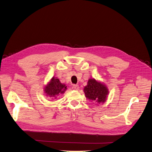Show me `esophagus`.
<instances>
[{
  "mask_svg": "<svg viewBox=\"0 0 152 152\" xmlns=\"http://www.w3.org/2000/svg\"><path fill=\"white\" fill-rule=\"evenodd\" d=\"M72 88L73 89H75V90H78V89H80V86H79V85H72Z\"/></svg>",
  "mask_w": 152,
  "mask_h": 152,
  "instance_id": "obj_1",
  "label": "esophagus"
}]
</instances>
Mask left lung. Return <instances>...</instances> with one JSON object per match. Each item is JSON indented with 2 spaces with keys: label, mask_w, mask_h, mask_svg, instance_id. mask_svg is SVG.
I'll return each mask as SVG.
<instances>
[{
  "label": "left lung",
  "mask_w": 152,
  "mask_h": 152,
  "mask_svg": "<svg viewBox=\"0 0 152 152\" xmlns=\"http://www.w3.org/2000/svg\"><path fill=\"white\" fill-rule=\"evenodd\" d=\"M84 93L86 98L98 104L106 102L109 91L104 84L93 78L89 79L87 85L84 88Z\"/></svg>",
  "instance_id": "8db88e82"
}]
</instances>
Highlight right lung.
I'll return each instance as SVG.
<instances>
[{
	"mask_svg": "<svg viewBox=\"0 0 152 152\" xmlns=\"http://www.w3.org/2000/svg\"><path fill=\"white\" fill-rule=\"evenodd\" d=\"M66 89L65 84L61 83L58 78L53 77L44 88V91L49 98H56L59 95L65 93Z\"/></svg>",
	"mask_w": 152,
	"mask_h": 152,
	"instance_id": "right-lung-1",
	"label": "right lung"
}]
</instances>
